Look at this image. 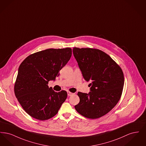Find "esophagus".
<instances>
[{"instance_id": "esophagus-1", "label": "esophagus", "mask_w": 146, "mask_h": 146, "mask_svg": "<svg viewBox=\"0 0 146 146\" xmlns=\"http://www.w3.org/2000/svg\"><path fill=\"white\" fill-rule=\"evenodd\" d=\"M67 94H68V96H72L73 95H74L73 93L70 92V91H68V92H67Z\"/></svg>"}]
</instances>
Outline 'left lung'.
Instances as JSON below:
<instances>
[{
	"mask_svg": "<svg viewBox=\"0 0 146 146\" xmlns=\"http://www.w3.org/2000/svg\"><path fill=\"white\" fill-rule=\"evenodd\" d=\"M73 52L84 79L90 82L91 86L89 94L78 92L80 102L75 108L86 118H100L111 111L121 97L124 83L123 70L100 50L74 48Z\"/></svg>",
	"mask_w": 146,
	"mask_h": 146,
	"instance_id": "1",
	"label": "left lung"
}]
</instances>
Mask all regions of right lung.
<instances>
[{
	"label": "right lung",
	"mask_w": 146,
	"mask_h": 146,
	"mask_svg": "<svg viewBox=\"0 0 146 146\" xmlns=\"http://www.w3.org/2000/svg\"><path fill=\"white\" fill-rule=\"evenodd\" d=\"M72 49H49L28 56L21 63L14 92L23 109L32 117L45 120L54 117L67 97L66 91L56 92L48 85L72 56Z\"/></svg>",
	"instance_id": "add662e5"
}]
</instances>
